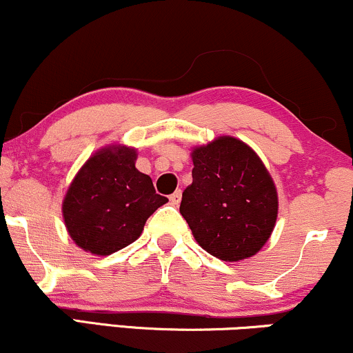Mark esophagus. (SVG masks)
Listing matches in <instances>:
<instances>
[{
  "mask_svg": "<svg viewBox=\"0 0 353 353\" xmlns=\"http://www.w3.org/2000/svg\"><path fill=\"white\" fill-rule=\"evenodd\" d=\"M180 201H181V191L180 190L175 191L173 194H170V204H172V206H178Z\"/></svg>",
  "mask_w": 353,
  "mask_h": 353,
  "instance_id": "esophagus-1",
  "label": "esophagus"
}]
</instances>
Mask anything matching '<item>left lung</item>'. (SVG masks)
<instances>
[{
  "mask_svg": "<svg viewBox=\"0 0 353 353\" xmlns=\"http://www.w3.org/2000/svg\"><path fill=\"white\" fill-rule=\"evenodd\" d=\"M193 183L180 212L208 254L239 262L255 255L272 236L278 216L275 183L260 157L236 137L194 147Z\"/></svg>",
  "mask_w": 353,
  "mask_h": 353,
  "instance_id": "1",
  "label": "left lung"
}]
</instances>
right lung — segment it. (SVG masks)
Returning a JSON list of instances; mask_svg holds the SVG:
<instances>
[{
    "instance_id": "right-lung-1",
    "label": "right lung",
    "mask_w": 353,
    "mask_h": 353,
    "mask_svg": "<svg viewBox=\"0 0 353 353\" xmlns=\"http://www.w3.org/2000/svg\"><path fill=\"white\" fill-rule=\"evenodd\" d=\"M132 147L108 145L86 160L62 203L65 228L80 249L110 255L137 241L145 221L168 201L136 168Z\"/></svg>"
}]
</instances>
